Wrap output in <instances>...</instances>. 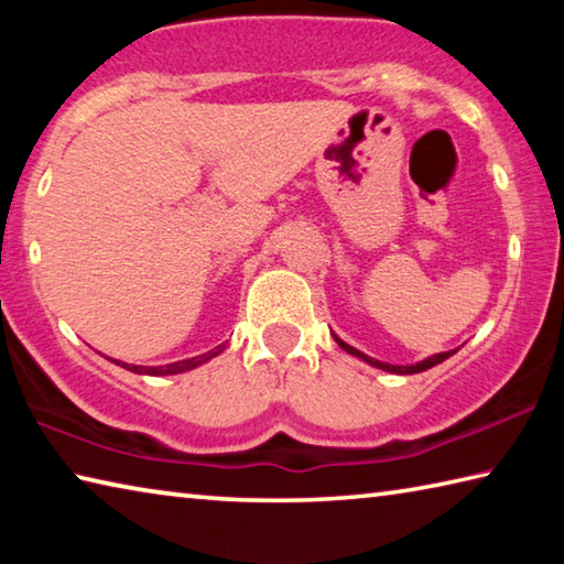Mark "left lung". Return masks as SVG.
<instances>
[{"label":"left lung","instance_id":"1","mask_svg":"<svg viewBox=\"0 0 564 564\" xmlns=\"http://www.w3.org/2000/svg\"><path fill=\"white\" fill-rule=\"evenodd\" d=\"M333 336V340L338 343V346L346 350V352H350V356H356V358H360V360H366L368 366H373V368H380V370H386V373H395V376H413V373H423V370H427V368H433V366H437V362H443V360H447L453 356V352H457V348L455 350H447V352H435V356H431V358H425V360H420V362H413V366H393V362H383V360H376V358H370V356H366V352H360L358 348H352V346H348L346 340H340L336 333H330Z\"/></svg>","mask_w":564,"mask_h":564}]
</instances>
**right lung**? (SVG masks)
I'll list each match as a JSON object with an SVG mask.
<instances>
[{"label":"right lung","mask_w":564,"mask_h":564,"mask_svg":"<svg viewBox=\"0 0 564 564\" xmlns=\"http://www.w3.org/2000/svg\"><path fill=\"white\" fill-rule=\"evenodd\" d=\"M226 346L221 343V346H216L214 350L204 352V356H196V358H186V360H176V362H169V366H131V362H121V360H113L109 358L111 362H117V366L131 370V373H139V376H176V373H186V370H194L198 366H204L206 360L216 358L218 352H221Z\"/></svg>","instance_id":"add662e5"}]
</instances>
